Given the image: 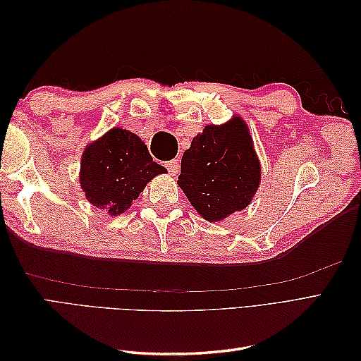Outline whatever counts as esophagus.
<instances>
[{
    "label": "esophagus",
    "instance_id": "obj_1",
    "mask_svg": "<svg viewBox=\"0 0 361 361\" xmlns=\"http://www.w3.org/2000/svg\"><path fill=\"white\" fill-rule=\"evenodd\" d=\"M166 167H167V170H169V173L171 174V176H176V174L179 173V169H180V166H179V161H178V159H171V161H169V162L166 164Z\"/></svg>",
    "mask_w": 361,
    "mask_h": 361
}]
</instances>
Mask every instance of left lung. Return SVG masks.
Instances as JSON below:
<instances>
[{
    "instance_id": "left-lung-1",
    "label": "left lung",
    "mask_w": 361,
    "mask_h": 361,
    "mask_svg": "<svg viewBox=\"0 0 361 361\" xmlns=\"http://www.w3.org/2000/svg\"><path fill=\"white\" fill-rule=\"evenodd\" d=\"M260 162L247 123L233 116L224 125H207L183 152L178 185L207 221H223L253 200Z\"/></svg>"
}]
</instances>
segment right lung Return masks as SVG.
<instances>
[{
	"mask_svg": "<svg viewBox=\"0 0 361 361\" xmlns=\"http://www.w3.org/2000/svg\"><path fill=\"white\" fill-rule=\"evenodd\" d=\"M166 167L152 159L147 146L134 133L113 128L85 147L80 183L85 199L116 216L126 212L147 182Z\"/></svg>",
	"mask_w": 361,
	"mask_h": 361,
	"instance_id": "add662e5",
	"label": "right lung"
}]
</instances>
